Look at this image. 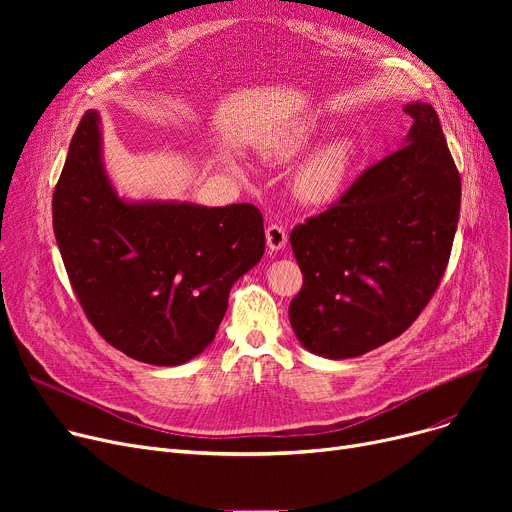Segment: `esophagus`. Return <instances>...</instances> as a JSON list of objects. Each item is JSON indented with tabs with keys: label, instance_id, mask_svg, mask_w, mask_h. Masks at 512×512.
I'll return each instance as SVG.
<instances>
[{
	"label": "esophagus",
	"instance_id": "1",
	"mask_svg": "<svg viewBox=\"0 0 512 512\" xmlns=\"http://www.w3.org/2000/svg\"><path fill=\"white\" fill-rule=\"evenodd\" d=\"M265 240H267V247H270V251H280L286 247V230L278 224H272L265 228Z\"/></svg>",
	"mask_w": 512,
	"mask_h": 512
}]
</instances>
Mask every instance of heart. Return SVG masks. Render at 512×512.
I'll return each instance as SVG.
<instances>
[{
	"label": "heart",
	"instance_id": "heart-1",
	"mask_svg": "<svg viewBox=\"0 0 512 512\" xmlns=\"http://www.w3.org/2000/svg\"><path fill=\"white\" fill-rule=\"evenodd\" d=\"M317 122H301L282 130L265 143V155L274 161H290L303 155L319 139ZM357 143L348 137L334 139L313 151L294 174V191L309 205H328L342 193L357 159ZM242 172L240 166H234Z\"/></svg>",
	"mask_w": 512,
	"mask_h": 512
}]
</instances>
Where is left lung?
Masks as SVG:
<instances>
[{"mask_svg":"<svg viewBox=\"0 0 512 512\" xmlns=\"http://www.w3.org/2000/svg\"><path fill=\"white\" fill-rule=\"evenodd\" d=\"M405 112L413 126L402 147L290 234L303 288L288 317L317 357H361L400 336L444 276L461 176L434 107L413 101Z\"/></svg>","mask_w":512,"mask_h":512,"instance_id":"1","label":"left lung"}]
</instances>
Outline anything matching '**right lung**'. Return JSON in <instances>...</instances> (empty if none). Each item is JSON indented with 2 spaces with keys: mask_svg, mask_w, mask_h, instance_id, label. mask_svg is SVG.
I'll list each match as a JSON object with an SVG mask.
<instances>
[{
  "mask_svg": "<svg viewBox=\"0 0 512 512\" xmlns=\"http://www.w3.org/2000/svg\"><path fill=\"white\" fill-rule=\"evenodd\" d=\"M53 232L76 297L118 351L176 367L213 342L234 282L265 251L251 203L126 199L103 161L101 116L80 120L53 193Z\"/></svg>",
  "mask_w": 512,
  "mask_h": 512,
  "instance_id": "1",
  "label": "right lung"
}]
</instances>
